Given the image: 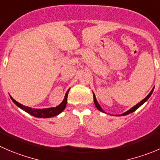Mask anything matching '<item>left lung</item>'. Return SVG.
Instances as JSON below:
<instances>
[{
  "instance_id": "left-lung-1",
  "label": "left lung",
  "mask_w": 160,
  "mask_h": 160,
  "mask_svg": "<svg viewBox=\"0 0 160 160\" xmlns=\"http://www.w3.org/2000/svg\"><path fill=\"white\" fill-rule=\"evenodd\" d=\"M153 91H154V88H153L152 90V91H150L149 94H148V95H147L146 97H145V98L143 99V100H142L140 102H138V103L137 105H134V106H133L132 108H131L129 110H128V111L122 113V114H119V115H116V116H126V115L130 114V113L133 112H134V111H135V110H137L138 108L139 107L141 106V105H142L144 103H145V102H147V100H148V99L149 98L150 96H151L152 94ZM93 95H94V105H95L96 108H97L98 109L100 112H105H105L104 111L103 109H102V107H101V105H99V103H98V102L97 99H96V97H95V94H94V92H93Z\"/></svg>"
}]
</instances>
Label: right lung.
I'll use <instances>...</instances> for the list:
<instances>
[{
	"instance_id": "right-lung-1",
	"label": "right lung",
	"mask_w": 160,
	"mask_h": 160,
	"mask_svg": "<svg viewBox=\"0 0 160 160\" xmlns=\"http://www.w3.org/2000/svg\"><path fill=\"white\" fill-rule=\"evenodd\" d=\"M69 89L66 91V94H65L64 99H63L62 102L58 106L47 108H30V107L28 106H25V105H22V104L16 102L15 99H13V98H12V96H10V98L12 100V102H13L18 108L22 109L23 111H25L26 112L30 114L31 116H35V117L37 118H51L59 115L60 113L66 108V104H67V96L68 94H69Z\"/></svg>"
}]
</instances>
